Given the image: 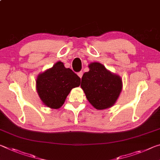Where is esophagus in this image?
Instances as JSON below:
<instances>
[{
  "instance_id": "esophagus-1",
  "label": "esophagus",
  "mask_w": 160,
  "mask_h": 160,
  "mask_svg": "<svg viewBox=\"0 0 160 160\" xmlns=\"http://www.w3.org/2000/svg\"><path fill=\"white\" fill-rule=\"evenodd\" d=\"M82 74H83L82 71H80V72H78V76H79L80 78H82Z\"/></svg>"
}]
</instances>
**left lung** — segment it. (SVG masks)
Listing matches in <instances>:
<instances>
[{"instance_id": "1", "label": "left lung", "mask_w": 160, "mask_h": 160, "mask_svg": "<svg viewBox=\"0 0 160 160\" xmlns=\"http://www.w3.org/2000/svg\"><path fill=\"white\" fill-rule=\"evenodd\" d=\"M88 67L90 70L83 74L80 85L87 99L97 109L112 107L122 90L121 77L97 62L91 63Z\"/></svg>"}]
</instances>
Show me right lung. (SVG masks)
Masks as SVG:
<instances>
[{
    "label": "right lung",
    "mask_w": 160,
    "mask_h": 160,
    "mask_svg": "<svg viewBox=\"0 0 160 160\" xmlns=\"http://www.w3.org/2000/svg\"><path fill=\"white\" fill-rule=\"evenodd\" d=\"M36 82L37 93L43 104L56 109L64 104L70 90L80 86V78L58 61L38 75Z\"/></svg>",
    "instance_id": "add662e5"
}]
</instances>
